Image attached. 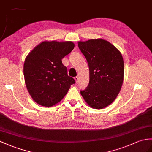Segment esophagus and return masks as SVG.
<instances>
[{"instance_id": "1", "label": "esophagus", "mask_w": 152, "mask_h": 152, "mask_svg": "<svg viewBox=\"0 0 152 152\" xmlns=\"http://www.w3.org/2000/svg\"><path fill=\"white\" fill-rule=\"evenodd\" d=\"M75 81H76V82L77 83V81H78V76H76V77H75Z\"/></svg>"}]
</instances>
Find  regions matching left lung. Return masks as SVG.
Returning a JSON list of instances; mask_svg holds the SVG:
<instances>
[{"instance_id":"obj_1","label":"left lung","mask_w":152,"mask_h":152,"mask_svg":"<svg viewBox=\"0 0 152 152\" xmlns=\"http://www.w3.org/2000/svg\"><path fill=\"white\" fill-rule=\"evenodd\" d=\"M89 69V83L80 93L88 105L100 109L110 105L121 89L124 66L121 53L102 39L79 41Z\"/></svg>"}]
</instances>
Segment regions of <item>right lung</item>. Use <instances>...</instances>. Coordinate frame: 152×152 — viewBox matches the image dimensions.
<instances>
[{"mask_svg":"<svg viewBox=\"0 0 152 152\" xmlns=\"http://www.w3.org/2000/svg\"><path fill=\"white\" fill-rule=\"evenodd\" d=\"M74 48L72 41H43L26 56L23 70L24 81L31 97L38 104L53 106L75 83L61 61Z\"/></svg>","mask_w":152,"mask_h":152,"instance_id":"right-lung-1","label":"right lung"}]
</instances>
